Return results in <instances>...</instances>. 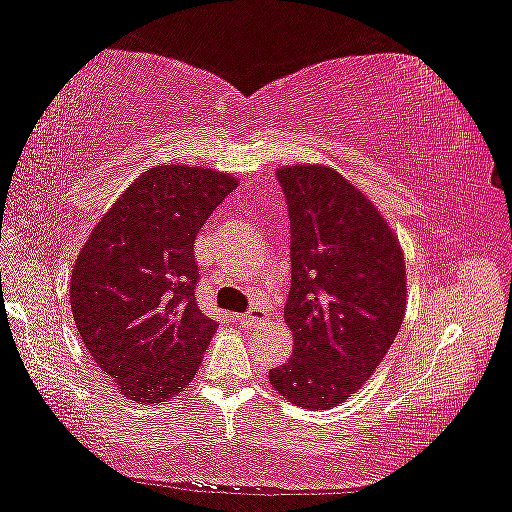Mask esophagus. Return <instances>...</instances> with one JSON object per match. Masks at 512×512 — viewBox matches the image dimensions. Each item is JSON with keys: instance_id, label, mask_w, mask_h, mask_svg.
<instances>
[{"instance_id": "obj_1", "label": "esophagus", "mask_w": 512, "mask_h": 512, "mask_svg": "<svg viewBox=\"0 0 512 512\" xmlns=\"http://www.w3.org/2000/svg\"><path fill=\"white\" fill-rule=\"evenodd\" d=\"M264 318H266V311H264V309H259V307L248 309L246 314H241V316H239L241 325H259V323H262Z\"/></svg>"}]
</instances>
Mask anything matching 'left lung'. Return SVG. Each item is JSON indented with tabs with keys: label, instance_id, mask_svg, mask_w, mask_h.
I'll return each instance as SVG.
<instances>
[{
	"label": "left lung",
	"instance_id": "obj_1",
	"mask_svg": "<svg viewBox=\"0 0 512 512\" xmlns=\"http://www.w3.org/2000/svg\"><path fill=\"white\" fill-rule=\"evenodd\" d=\"M277 180L291 219L293 352L268 381L291 404L323 411L366 384L400 332L404 255L375 203L339 171L296 164Z\"/></svg>",
	"mask_w": 512,
	"mask_h": 512
}]
</instances>
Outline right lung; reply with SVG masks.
Returning a JSON list of instances; mask_svg holds the SVG:
<instances>
[{
  "label": "right lung",
  "mask_w": 512,
  "mask_h": 512,
  "mask_svg": "<svg viewBox=\"0 0 512 512\" xmlns=\"http://www.w3.org/2000/svg\"><path fill=\"white\" fill-rule=\"evenodd\" d=\"M237 185L230 173L192 164L144 171L76 257L69 284L76 329L128 400L176 397L201 366L216 323L196 305L194 241Z\"/></svg>",
  "instance_id": "1"
}]
</instances>
